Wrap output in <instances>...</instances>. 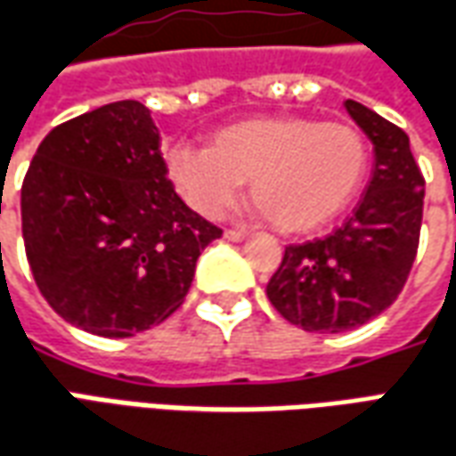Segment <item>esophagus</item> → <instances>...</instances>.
I'll return each mask as SVG.
<instances>
[{"label": "esophagus", "instance_id": "34e87169", "mask_svg": "<svg viewBox=\"0 0 456 456\" xmlns=\"http://www.w3.org/2000/svg\"><path fill=\"white\" fill-rule=\"evenodd\" d=\"M224 237H227L229 241H247V239H249V232H247V229H227Z\"/></svg>", "mask_w": 456, "mask_h": 456}]
</instances>
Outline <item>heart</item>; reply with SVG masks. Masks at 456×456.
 I'll use <instances>...</instances> for the list:
<instances>
[{
  "label": "heart",
  "instance_id": "heart-1",
  "mask_svg": "<svg viewBox=\"0 0 456 456\" xmlns=\"http://www.w3.org/2000/svg\"><path fill=\"white\" fill-rule=\"evenodd\" d=\"M368 142L348 123L256 116L209 135V148L177 145L167 173L187 205L222 219L251 180V200L273 227L321 229L355 200L368 173Z\"/></svg>",
  "mask_w": 456,
  "mask_h": 456
}]
</instances>
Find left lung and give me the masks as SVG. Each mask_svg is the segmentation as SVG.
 <instances>
[{"instance_id":"obj_1","label":"left lung","mask_w":456,"mask_h":456,"mask_svg":"<svg viewBox=\"0 0 456 456\" xmlns=\"http://www.w3.org/2000/svg\"><path fill=\"white\" fill-rule=\"evenodd\" d=\"M346 110L375 152L365 195L333 234L283 251L266 296L289 323L343 333L380 316L403 291L422 224L425 180L405 130L358 101Z\"/></svg>"}]
</instances>
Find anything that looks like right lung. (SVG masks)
I'll return each instance as SVG.
<instances>
[{"mask_svg": "<svg viewBox=\"0 0 456 456\" xmlns=\"http://www.w3.org/2000/svg\"><path fill=\"white\" fill-rule=\"evenodd\" d=\"M21 234L63 321L128 338L183 305L197 256L222 229L175 192L151 110L116 101L41 140L21 184Z\"/></svg>", "mask_w": 456, "mask_h": 456, "instance_id": "obj_1", "label": "right lung"}]
</instances>
